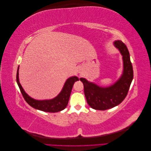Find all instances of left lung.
I'll return each instance as SVG.
<instances>
[{"label":"left lung","mask_w":151,"mask_h":151,"mask_svg":"<svg viewBox=\"0 0 151 151\" xmlns=\"http://www.w3.org/2000/svg\"><path fill=\"white\" fill-rule=\"evenodd\" d=\"M114 45L123 57V70L120 78L115 84L106 88L90 83L84 78L80 79L84 84L87 102L94 109L106 110L120 104L127 96L133 79V67L127 47L121 40L115 41Z\"/></svg>","instance_id":"8db88e82"}]
</instances>
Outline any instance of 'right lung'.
<instances>
[{"mask_svg": "<svg viewBox=\"0 0 151 151\" xmlns=\"http://www.w3.org/2000/svg\"><path fill=\"white\" fill-rule=\"evenodd\" d=\"M79 81V78L76 76L71 77L68 78L63 86V88L61 92L59 94L53 99L48 100H36L31 98L27 94L19 81V67L17 68V75H16V81L18 86L20 89L25 101L28 103L33 108L39 109V110L50 112L55 113L60 111L64 109L68 104V100L71 93L72 87L74 86L75 82Z\"/></svg>", "mask_w": 151, "mask_h": 151, "instance_id": "obj_1", "label": "right lung"}]
</instances>
